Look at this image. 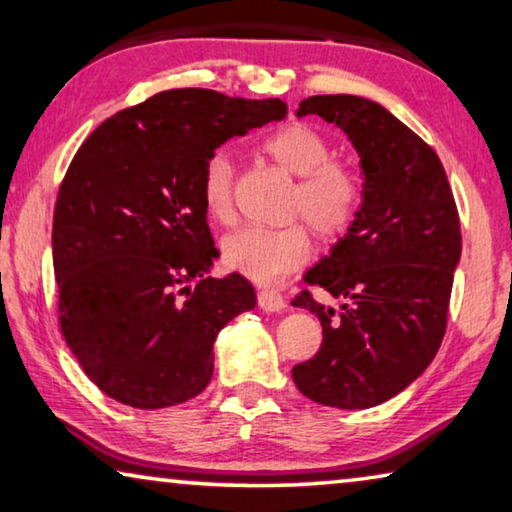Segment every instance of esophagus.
Wrapping results in <instances>:
<instances>
[{
    "label": "esophagus",
    "mask_w": 512,
    "mask_h": 512,
    "mask_svg": "<svg viewBox=\"0 0 512 512\" xmlns=\"http://www.w3.org/2000/svg\"><path fill=\"white\" fill-rule=\"evenodd\" d=\"M257 302L264 311H282L287 307L284 296L277 289H259L257 291Z\"/></svg>",
    "instance_id": "1"
}]
</instances>
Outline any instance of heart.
<instances>
[{
  "label": "heart",
  "instance_id": "b5f03b06",
  "mask_svg": "<svg viewBox=\"0 0 512 512\" xmlns=\"http://www.w3.org/2000/svg\"><path fill=\"white\" fill-rule=\"evenodd\" d=\"M262 151L300 176L291 194L289 212L302 216L316 235L336 239L357 221L363 205V183L352 164L332 158V144L305 121H289L262 140ZM235 167L225 151L207 155L201 171V201L210 219L228 223L235 216L232 201ZM223 262L255 282H277L305 262L311 237L305 223L282 228L246 225L223 239Z\"/></svg>",
  "mask_w": 512,
  "mask_h": 512
}]
</instances>
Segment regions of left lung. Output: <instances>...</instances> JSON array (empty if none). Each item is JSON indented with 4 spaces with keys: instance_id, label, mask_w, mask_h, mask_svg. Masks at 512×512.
Returning <instances> with one entry per match:
<instances>
[{
    "instance_id": "left-lung-1",
    "label": "left lung",
    "mask_w": 512,
    "mask_h": 512,
    "mask_svg": "<svg viewBox=\"0 0 512 512\" xmlns=\"http://www.w3.org/2000/svg\"><path fill=\"white\" fill-rule=\"evenodd\" d=\"M305 115L348 133L361 158L363 205L305 275L341 307L307 289L293 300L323 325L320 350L293 366V381L318 404L370 409L418 379L443 343L461 219L436 151L379 103L318 94L300 101Z\"/></svg>"
}]
</instances>
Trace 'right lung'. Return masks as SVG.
<instances>
[{
	"label": "right lung",
	"mask_w": 512,
	"mask_h": 512,
	"mask_svg": "<svg viewBox=\"0 0 512 512\" xmlns=\"http://www.w3.org/2000/svg\"><path fill=\"white\" fill-rule=\"evenodd\" d=\"M284 115L280 99L167 90L119 110L76 151L51 232L58 325L112 400L164 409L210 384L216 334L257 296L239 273L207 277L219 250L201 171L225 140Z\"/></svg>",
	"instance_id": "right-lung-1"
}]
</instances>
